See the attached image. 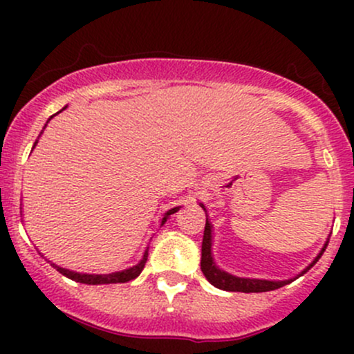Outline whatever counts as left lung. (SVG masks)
Wrapping results in <instances>:
<instances>
[{"label":"left lung","instance_id":"left-lung-1","mask_svg":"<svg viewBox=\"0 0 354 354\" xmlns=\"http://www.w3.org/2000/svg\"><path fill=\"white\" fill-rule=\"evenodd\" d=\"M200 206L203 209L206 208L203 203H200ZM330 239V238H328ZM328 246V241L324 243V246L321 248L319 254L313 259L311 265H308L304 270L299 273L298 276H301L303 273H306L310 268L318 261V258L323 254L324 248ZM201 271L205 274V278L213 284V286L219 288L223 291H241V293H263V291H273L278 290V288L284 286V284L291 283L293 279L298 278H291V279H283V281H270V279H254V278H239V276H233L226 271H223L216 263H214L213 258V226H211L209 219H208V213H206V226H205V234H203V245H201Z\"/></svg>","mask_w":354,"mask_h":354}]
</instances>
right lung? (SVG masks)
<instances>
[{
  "label": "right lung",
  "mask_w": 354,
  "mask_h": 354,
  "mask_svg": "<svg viewBox=\"0 0 354 354\" xmlns=\"http://www.w3.org/2000/svg\"><path fill=\"white\" fill-rule=\"evenodd\" d=\"M63 109H66V106H64ZM63 109H61V111H63ZM61 111H58V113H61ZM58 113H56V115H58ZM56 115H53V116H56ZM53 116H51V118H53ZM51 118H50V120H51ZM50 120H48V121H50ZM48 121H46V123H48ZM44 128H46V124H44ZM44 128H43V129H44ZM41 133H43V131H41ZM39 136H41V135H39ZM36 145H38V140L35 141L33 149H35ZM180 208H181V206H174V208L166 211V213L163 214V218H161V226L165 225L166 219L169 218V214L176 213V211L180 209ZM146 259H148V248H146V250H145L143 258H141L140 261H138V265L128 268V270L116 271V273H108V274L76 273V271L66 270V268H61V266L55 265V263H51V261H50V263H51V266H55L56 270H58L61 274H64V276H66V278L73 279V281H78V283H83V284H109V283H126V281H131V279L138 278L141 271H143V268H145V265H146Z\"/></svg>",
  "instance_id": "right-lung-1"
}]
</instances>
